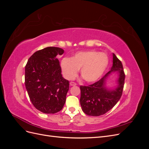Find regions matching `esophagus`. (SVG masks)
<instances>
[{
    "mask_svg": "<svg viewBox=\"0 0 149 149\" xmlns=\"http://www.w3.org/2000/svg\"><path fill=\"white\" fill-rule=\"evenodd\" d=\"M70 86H76V83H74V82H73V81L70 82Z\"/></svg>",
    "mask_w": 149,
    "mask_h": 149,
    "instance_id": "obj_1",
    "label": "esophagus"
}]
</instances>
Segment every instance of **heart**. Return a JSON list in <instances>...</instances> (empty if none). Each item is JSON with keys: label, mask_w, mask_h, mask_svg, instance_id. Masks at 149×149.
<instances>
[{"label": "heart", "mask_w": 149, "mask_h": 149, "mask_svg": "<svg viewBox=\"0 0 149 149\" xmlns=\"http://www.w3.org/2000/svg\"><path fill=\"white\" fill-rule=\"evenodd\" d=\"M108 58L104 53L85 51L76 53L71 58H64L61 63L63 74L67 79H73L81 69V76L87 83L96 81L104 73L108 65Z\"/></svg>", "instance_id": "b5f03b06"}]
</instances>
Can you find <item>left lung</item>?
<instances>
[{
    "instance_id": "left-lung-1",
    "label": "left lung",
    "mask_w": 149,
    "mask_h": 149,
    "mask_svg": "<svg viewBox=\"0 0 149 149\" xmlns=\"http://www.w3.org/2000/svg\"><path fill=\"white\" fill-rule=\"evenodd\" d=\"M112 71L120 73L118 86L110 91L105 87V81ZM125 73L121 61L113 53V65L111 70L97 81L86 86H80V104L86 114L91 116H100L110 111L120 99L123 94Z\"/></svg>"
}]
</instances>
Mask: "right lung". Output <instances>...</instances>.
Masks as SVG:
<instances>
[{
    "label": "right lung",
    "mask_w": 149,
    "mask_h": 149,
    "mask_svg": "<svg viewBox=\"0 0 149 149\" xmlns=\"http://www.w3.org/2000/svg\"><path fill=\"white\" fill-rule=\"evenodd\" d=\"M63 53L60 48L47 47L35 52L25 66V84L30 100L43 113H56L66 102L69 81L63 78L56 58Z\"/></svg>",
    "instance_id": "1"
}]
</instances>
